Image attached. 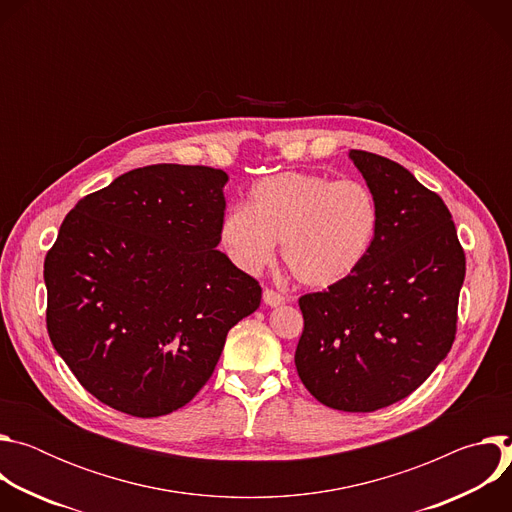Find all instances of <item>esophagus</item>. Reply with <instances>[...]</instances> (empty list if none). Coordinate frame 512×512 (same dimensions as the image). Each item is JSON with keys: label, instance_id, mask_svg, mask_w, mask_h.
<instances>
[{"label": "esophagus", "instance_id": "34e87169", "mask_svg": "<svg viewBox=\"0 0 512 512\" xmlns=\"http://www.w3.org/2000/svg\"><path fill=\"white\" fill-rule=\"evenodd\" d=\"M263 302H265L267 306L275 308V306L285 304L287 298H285L283 294H279V291H275V289H271V287H265V289H263Z\"/></svg>", "mask_w": 512, "mask_h": 512}]
</instances>
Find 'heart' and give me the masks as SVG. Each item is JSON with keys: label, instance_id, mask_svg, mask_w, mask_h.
Instances as JSON below:
<instances>
[{"label": "heart", "instance_id": "b5f03b06", "mask_svg": "<svg viewBox=\"0 0 512 512\" xmlns=\"http://www.w3.org/2000/svg\"><path fill=\"white\" fill-rule=\"evenodd\" d=\"M379 225V202L367 184L281 172L253 184L249 206L227 210L221 241L245 271L267 265L283 243L291 275L312 287H330L367 259Z\"/></svg>", "mask_w": 512, "mask_h": 512}]
</instances>
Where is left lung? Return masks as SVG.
<instances>
[{
    "mask_svg": "<svg viewBox=\"0 0 512 512\" xmlns=\"http://www.w3.org/2000/svg\"><path fill=\"white\" fill-rule=\"evenodd\" d=\"M350 158L379 202V233L352 275L300 298L296 369L322 405L369 413L411 395L450 352L466 255L444 200L409 170Z\"/></svg>",
    "mask_w": 512,
    "mask_h": 512,
    "instance_id": "1",
    "label": "left lung"
}]
</instances>
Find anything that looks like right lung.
<instances>
[{
	"label": "right lung",
	"mask_w": 512,
	"mask_h": 512,
	"mask_svg": "<svg viewBox=\"0 0 512 512\" xmlns=\"http://www.w3.org/2000/svg\"><path fill=\"white\" fill-rule=\"evenodd\" d=\"M229 176L156 164L87 194L44 259L48 336L79 383L133 417L168 415L212 377L261 285L221 243Z\"/></svg>",
	"instance_id": "obj_1"
}]
</instances>
